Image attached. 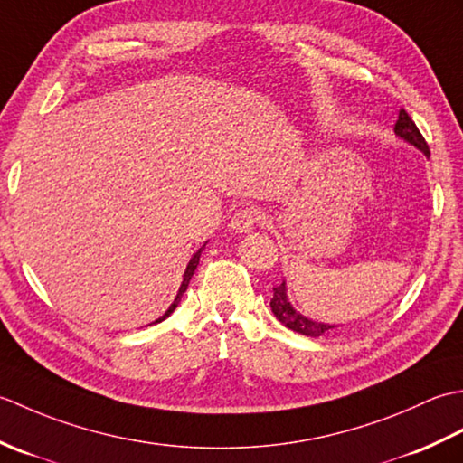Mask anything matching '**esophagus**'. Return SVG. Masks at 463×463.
Instances as JSON below:
<instances>
[{
	"label": "esophagus",
	"mask_w": 463,
	"mask_h": 463,
	"mask_svg": "<svg viewBox=\"0 0 463 463\" xmlns=\"http://www.w3.org/2000/svg\"><path fill=\"white\" fill-rule=\"evenodd\" d=\"M262 219H264L262 211H259V209H244V211H239L237 214L232 216V221H231L229 226H231L232 232L244 234V232H250L254 226H257Z\"/></svg>",
	"instance_id": "esophagus-1"
}]
</instances>
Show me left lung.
I'll return each instance as SVG.
<instances>
[{
	"instance_id": "1",
	"label": "left lung",
	"mask_w": 463,
	"mask_h": 463,
	"mask_svg": "<svg viewBox=\"0 0 463 463\" xmlns=\"http://www.w3.org/2000/svg\"><path fill=\"white\" fill-rule=\"evenodd\" d=\"M394 133H396V137H400L402 141L410 143L411 146H416L418 151H421L426 156H430L428 143L424 141V137H421V133L418 131L416 123L410 119V115L404 109H400L398 121L394 125ZM272 290H274V294H272V300H270V308L274 312V317H277L287 328L298 332V334H304V336H310V338L324 336V334L332 332V328H338L336 324L312 320V318L304 317V314H300L297 308H294L290 300H288V288H287V282H284V280H282L280 287L272 288Z\"/></svg>"
}]
</instances>
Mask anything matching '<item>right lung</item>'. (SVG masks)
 Returning <instances> with one entry per match:
<instances>
[{
    "instance_id": "obj_1",
    "label": "right lung",
    "mask_w": 463,
    "mask_h": 463,
    "mask_svg": "<svg viewBox=\"0 0 463 463\" xmlns=\"http://www.w3.org/2000/svg\"><path fill=\"white\" fill-rule=\"evenodd\" d=\"M204 247H206V242L203 244V247L196 250L194 254H193V259L189 260V264H186V269H184V274H183V282H181V287H179V292H176V297H175V300H173V304L169 308H166V312L163 314V317H159L156 318L155 322H151V324H156V322H163L165 318H169L171 314H173V310L179 307V302H181V298H183V294L186 292V288H189V282H191V279H193V274H194V270H196V267H199V260H201V252L204 250Z\"/></svg>"
}]
</instances>
